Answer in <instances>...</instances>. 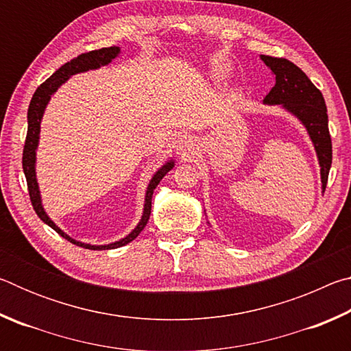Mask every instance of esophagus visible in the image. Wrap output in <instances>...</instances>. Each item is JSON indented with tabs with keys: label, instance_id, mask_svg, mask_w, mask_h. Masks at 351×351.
Instances as JSON below:
<instances>
[{
	"label": "esophagus",
	"instance_id": "34e87169",
	"mask_svg": "<svg viewBox=\"0 0 351 351\" xmlns=\"http://www.w3.org/2000/svg\"><path fill=\"white\" fill-rule=\"evenodd\" d=\"M190 139L187 138V136H182L181 141H180V145H178V148H180L181 152H186V150H190Z\"/></svg>",
	"mask_w": 351,
	"mask_h": 351
}]
</instances>
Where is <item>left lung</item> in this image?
<instances>
[{
    "label": "left lung",
    "mask_w": 351,
    "mask_h": 351,
    "mask_svg": "<svg viewBox=\"0 0 351 351\" xmlns=\"http://www.w3.org/2000/svg\"><path fill=\"white\" fill-rule=\"evenodd\" d=\"M261 60L276 74V85L265 97V104L283 105L306 127L319 156L322 189L325 192L332 150L328 116H326V105L322 93L313 85L304 71L287 58L261 56Z\"/></svg>",
    "instance_id": "left-lung-1"
}]
</instances>
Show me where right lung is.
Wrapping results in <instances>:
<instances>
[{"instance_id": "1", "label": "right lung", "mask_w": 351, "mask_h": 351, "mask_svg": "<svg viewBox=\"0 0 351 351\" xmlns=\"http://www.w3.org/2000/svg\"><path fill=\"white\" fill-rule=\"evenodd\" d=\"M119 49L117 46H111V47H102V49H96V51H90L85 52V54H80L79 57L73 58V60L64 63L60 69H57L54 74H52L49 79L46 82L41 83V85L35 90L31 104H29V110H27V134H26V141H25V148H23V170H25V176H26V182H27V190H29V198H31L32 207L40 219L51 226L52 229L56 230L58 235H62L63 239H66L68 241L74 243V245L85 247V249H93V251H102V249H116L121 246H125L127 243L133 241L136 237L141 234V230L145 228V224L150 218L152 213V197H153V190L156 189L159 181L167 175V171L173 169V161L167 162L162 165L161 169L156 171V175L153 176V180L148 184L147 189V195H145V206H144V215H142L141 223L136 226V229L132 234L127 235L125 239H122L121 241L111 243V245L106 246H91V245H85V243L75 241L63 232L62 229H58L54 224V221H51L49 217L46 215L43 207H41V201H40V192H38V184H37V178H35V150H37V144H38V134H40V121L41 116H43V111L46 108L47 102L52 96V93L57 91V88L62 85L63 82L68 80V77L77 73H83V71L88 69H96L99 66H104V64H108L112 58H116L119 56Z\"/></svg>"}]
</instances>
